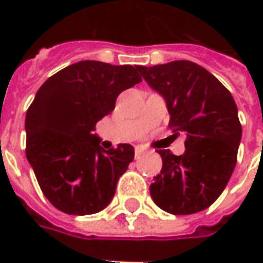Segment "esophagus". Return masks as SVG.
<instances>
[{"label":"esophagus","mask_w":263,"mask_h":263,"mask_svg":"<svg viewBox=\"0 0 263 263\" xmlns=\"http://www.w3.org/2000/svg\"><path fill=\"white\" fill-rule=\"evenodd\" d=\"M135 152H137V156H141V155L146 154V149L142 148V146H137V149H135Z\"/></svg>","instance_id":"obj_1"}]
</instances>
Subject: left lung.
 <instances>
[{"label": "left lung", "instance_id": "8db88e82", "mask_svg": "<svg viewBox=\"0 0 263 263\" xmlns=\"http://www.w3.org/2000/svg\"><path fill=\"white\" fill-rule=\"evenodd\" d=\"M139 71L165 97L173 135L186 134L183 155L158 151L163 165L151 196L171 214L203 211L220 197L237 163L242 135L237 104L209 70L189 60L141 66Z\"/></svg>", "mask_w": 263, "mask_h": 263}]
</instances>
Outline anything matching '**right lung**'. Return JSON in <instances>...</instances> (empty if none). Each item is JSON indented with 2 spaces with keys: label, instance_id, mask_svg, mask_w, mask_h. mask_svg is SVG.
I'll list each match as a JSON object with an SVG mask.
<instances>
[{
  "label": "right lung",
  "instance_id": "1",
  "mask_svg": "<svg viewBox=\"0 0 263 263\" xmlns=\"http://www.w3.org/2000/svg\"><path fill=\"white\" fill-rule=\"evenodd\" d=\"M141 66L83 60L49 77L26 111V158L56 209L87 215L105 209L134 146L104 151L91 132L112 112L121 92L141 83Z\"/></svg>",
  "mask_w": 263,
  "mask_h": 263
}]
</instances>
